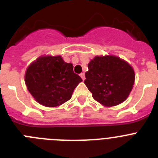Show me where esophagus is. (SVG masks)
<instances>
[{
	"label": "esophagus",
	"instance_id": "1",
	"mask_svg": "<svg viewBox=\"0 0 158 158\" xmlns=\"http://www.w3.org/2000/svg\"><path fill=\"white\" fill-rule=\"evenodd\" d=\"M80 76H81V77L82 78V80L85 81V73H81L80 74Z\"/></svg>",
	"mask_w": 158,
	"mask_h": 158
}]
</instances>
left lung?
Returning <instances> with one entry per match:
<instances>
[{
	"instance_id": "left-lung-1",
	"label": "left lung",
	"mask_w": 158,
	"mask_h": 158,
	"mask_svg": "<svg viewBox=\"0 0 158 158\" xmlns=\"http://www.w3.org/2000/svg\"><path fill=\"white\" fill-rule=\"evenodd\" d=\"M88 68L84 83L94 100L105 107L127 100L135 80V71L128 62L114 55L96 56Z\"/></svg>"
}]
</instances>
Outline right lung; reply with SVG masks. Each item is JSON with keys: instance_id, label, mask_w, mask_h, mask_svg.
I'll return each mask as SVG.
<instances>
[{"instance_id": "1", "label": "right lung", "mask_w": 158, "mask_h": 158, "mask_svg": "<svg viewBox=\"0 0 158 158\" xmlns=\"http://www.w3.org/2000/svg\"><path fill=\"white\" fill-rule=\"evenodd\" d=\"M82 79L73 72L72 63L60 55L41 56L29 65L25 73V84L35 100L45 107L62 105L72 96Z\"/></svg>"}]
</instances>
